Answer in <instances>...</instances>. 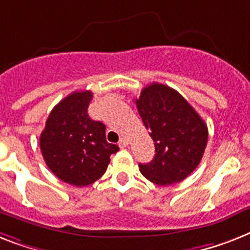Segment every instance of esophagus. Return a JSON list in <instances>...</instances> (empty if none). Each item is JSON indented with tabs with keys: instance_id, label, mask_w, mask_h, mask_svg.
Wrapping results in <instances>:
<instances>
[{
	"instance_id": "1",
	"label": "esophagus",
	"mask_w": 250,
	"mask_h": 250,
	"mask_svg": "<svg viewBox=\"0 0 250 250\" xmlns=\"http://www.w3.org/2000/svg\"><path fill=\"white\" fill-rule=\"evenodd\" d=\"M127 145H129V141H127L126 138H121V139H120V142H119L120 148H125Z\"/></svg>"
}]
</instances>
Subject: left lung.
Instances as JSON below:
<instances>
[{"mask_svg": "<svg viewBox=\"0 0 250 250\" xmlns=\"http://www.w3.org/2000/svg\"><path fill=\"white\" fill-rule=\"evenodd\" d=\"M138 112L155 143V157L139 170L155 185L170 186L187 178L200 164L208 126L174 89L152 83L135 99Z\"/></svg>", "mask_w": 250, "mask_h": 250, "instance_id": "8db88e82", "label": "left lung"}]
</instances>
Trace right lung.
Listing matches in <instances>:
<instances>
[{
    "label": "right lung",
    "mask_w": 250,
    "mask_h": 250,
    "mask_svg": "<svg viewBox=\"0 0 250 250\" xmlns=\"http://www.w3.org/2000/svg\"><path fill=\"white\" fill-rule=\"evenodd\" d=\"M89 90L61 101L46 120L40 147L49 169L68 185L85 187L101 178L119 147L105 141V125L87 115Z\"/></svg>",
    "instance_id": "add662e5"
}]
</instances>
